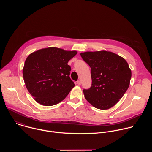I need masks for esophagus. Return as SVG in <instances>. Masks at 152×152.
<instances>
[{"instance_id":"obj_1","label":"esophagus","mask_w":152,"mask_h":152,"mask_svg":"<svg viewBox=\"0 0 152 152\" xmlns=\"http://www.w3.org/2000/svg\"><path fill=\"white\" fill-rule=\"evenodd\" d=\"M76 83L78 85H81V81L80 80H78L77 82H76Z\"/></svg>"}]
</instances>
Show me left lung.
Segmentation results:
<instances>
[{
    "instance_id": "8db88e82",
    "label": "left lung",
    "mask_w": 152,
    "mask_h": 152,
    "mask_svg": "<svg viewBox=\"0 0 152 152\" xmlns=\"http://www.w3.org/2000/svg\"><path fill=\"white\" fill-rule=\"evenodd\" d=\"M91 69L92 83L83 89L85 97L94 107L107 110L114 106L129 88L131 70L126 61L111 52L81 53Z\"/></svg>"
}]
</instances>
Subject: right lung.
<instances>
[{
    "label": "right lung",
    "mask_w": 152,
    "mask_h": 152,
    "mask_svg": "<svg viewBox=\"0 0 152 152\" xmlns=\"http://www.w3.org/2000/svg\"><path fill=\"white\" fill-rule=\"evenodd\" d=\"M76 54V51L51 47L28 56L23 76L28 91L37 102L52 106L66 97L75 86L69 76L71 67L67 63Z\"/></svg>",
    "instance_id": "add662e5"
}]
</instances>
